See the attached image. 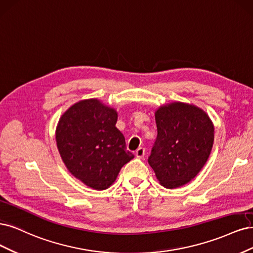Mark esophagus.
<instances>
[{"instance_id":"esophagus-1","label":"esophagus","mask_w":253,"mask_h":253,"mask_svg":"<svg viewBox=\"0 0 253 253\" xmlns=\"http://www.w3.org/2000/svg\"><path fill=\"white\" fill-rule=\"evenodd\" d=\"M144 156H145V149L143 147L137 148L135 151V157L138 159H143Z\"/></svg>"}]
</instances>
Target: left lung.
<instances>
[{
	"label": "left lung",
	"mask_w": 253,
	"mask_h": 253,
	"mask_svg": "<svg viewBox=\"0 0 253 253\" xmlns=\"http://www.w3.org/2000/svg\"><path fill=\"white\" fill-rule=\"evenodd\" d=\"M156 123L158 136L148 163L160 184L174 189L189 183L206 164L214 127L203 109L182 102L161 106Z\"/></svg>",
	"instance_id": "1"
}]
</instances>
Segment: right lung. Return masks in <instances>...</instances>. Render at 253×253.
<instances>
[{"label":"right lung","mask_w":253,"mask_h":253,"mask_svg":"<svg viewBox=\"0 0 253 253\" xmlns=\"http://www.w3.org/2000/svg\"><path fill=\"white\" fill-rule=\"evenodd\" d=\"M118 112L97 99L72 105L55 130L56 146L69 172L95 190L107 189L134 156L116 127Z\"/></svg>","instance_id":"obj_1"}]
</instances>
